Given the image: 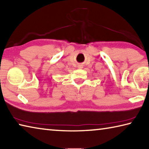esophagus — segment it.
Returning a JSON list of instances; mask_svg holds the SVG:
<instances>
[{
	"label": "esophagus",
	"mask_w": 149,
	"mask_h": 149,
	"mask_svg": "<svg viewBox=\"0 0 149 149\" xmlns=\"http://www.w3.org/2000/svg\"><path fill=\"white\" fill-rule=\"evenodd\" d=\"M83 68V65H79V68Z\"/></svg>",
	"instance_id": "obj_1"
}]
</instances>
